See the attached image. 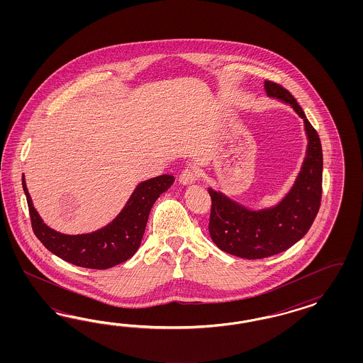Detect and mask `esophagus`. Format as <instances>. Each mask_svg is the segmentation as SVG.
I'll use <instances>...</instances> for the list:
<instances>
[{
  "mask_svg": "<svg viewBox=\"0 0 363 363\" xmlns=\"http://www.w3.org/2000/svg\"><path fill=\"white\" fill-rule=\"evenodd\" d=\"M178 179L182 185H191L198 179L197 170L194 167H186V169L182 170V173L179 174Z\"/></svg>",
  "mask_w": 363,
  "mask_h": 363,
  "instance_id": "obj_1",
  "label": "esophagus"
}]
</instances>
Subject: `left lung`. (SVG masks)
<instances>
[{
    "instance_id": "obj_1",
    "label": "left lung",
    "mask_w": 363,
    "mask_h": 363,
    "mask_svg": "<svg viewBox=\"0 0 363 363\" xmlns=\"http://www.w3.org/2000/svg\"><path fill=\"white\" fill-rule=\"evenodd\" d=\"M264 90L269 97L291 105L303 118L308 152L294 186L272 209H246L220 191L209 189L211 240L220 250L247 259L266 258L291 247L313 225L322 199L323 158L318 133L289 90L269 79L264 81Z\"/></svg>"
}]
</instances>
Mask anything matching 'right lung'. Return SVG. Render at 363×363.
Masks as SVG:
<instances>
[{"instance_id":"right-lung-1","label":"right lung","mask_w":363,"mask_h":363,"mask_svg":"<svg viewBox=\"0 0 363 363\" xmlns=\"http://www.w3.org/2000/svg\"><path fill=\"white\" fill-rule=\"evenodd\" d=\"M173 182L174 177L169 174L143 181L135 187L121 213L108 226L89 234L66 235L45 225L34 209L25 178L22 177V187L35 237L49 252L66 262L97 270L109 269L132 258L141 245L154 202Z\"/></svg>"}]
</instances>
